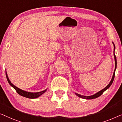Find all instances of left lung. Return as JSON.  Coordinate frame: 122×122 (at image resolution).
<instances>
[{
	"label": "left lung",
	"instance_id": "obj_1",
	"mask_svg": "<svg viewBox=\"0 0 122 122\" xmlns=\"http://www.w3.org/2000/svg\"><path fill=\"white\" fill-rule=\"evenodd\" d=\"M112 43L113 44V46H114V51H113V55H114V61H115V69H114V72H113V76H112V78L111 79L110 82H109V83L108 85L107 86H106L105 88H104L103 89H102V90L100 91L97 92V93H95V95H91V96H83V95H81L80 94H78L77 93H75V95L76 96H77L78 97H80V98H82L83 99H95L96 98L100 96L103 93V92L107 90V89H108L109 88V87L111 86V85H112L113 82V80H114V76H115V72H116V68H117V59H116V55H115V54H114V50H115V49H116V47H115V45L112 42Z\"/></svg>",
	"mask_w": 122,
	"mask_h": 122
}]
</instances>
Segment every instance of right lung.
I'll list each match as a JSON object with an SVG mask.
<instances>
[{
	"mask_svg": "<svg viewBox=\"0 0 122 122\" xmlns=\"http://www.w3.org/2000/svg\"><path fill=\"white\" fill-rule=\"evenodd\" d=\"M6 73V78H7L8 82H9V85L11 86L12 87H13L16 90V91L17 92L19 95H20V96H23V97H26V98H31V99H33V98H36L40 97V96H41L42 94H44L45 92L46 91L47 88L45 89V90L44 91H42L39 92H27V91H24L21 89H20L18 87H17L16 86H15V85H14L13 83H11V81H10L9 77H8L7 72L6 71H5Z\"/></svg>",
	"mask_w": 122,
	"mask_h": 122,
	"instance_id": "add662e5",
	"label": "right lung"
}]
</instances>
